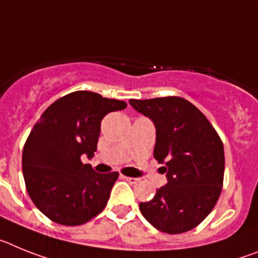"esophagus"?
<instances>
[{"label": "esophagus", "mask_w": 258, "mask_h": 258, "mask_svg": "<svg viewBox=\"0 0 258 258\" xmlns=\"http://www.w3.org/2000/svg\"><path fill=\"white\" fill-rule=\"evenodd\" d=\"M123 178L126 179L128 183H131V184H136V183H139V180H140L139 178H131V176H123Z\"/></svg>", "instance_id": "esophagus-1"}]
</instances>
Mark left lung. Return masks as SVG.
<instances>
[{"instance_id": "1", "label": "left lung", "mask_w": 258, "mask_h": 258, "mask_svg": "<svg viewBox=\"0 0 258 258\" xmlns=\"http://www.w3.org/2000/svg\"><path fill=\"white\" fill-rule=\"evenodd\" d=\"M130 104L153 120L154 158L165 165L169 180L151 201L140 203V212L162 232L189 231L209 216L222 191V140L207 116L185 98H132Z\"/></svg>"}]
</instances>
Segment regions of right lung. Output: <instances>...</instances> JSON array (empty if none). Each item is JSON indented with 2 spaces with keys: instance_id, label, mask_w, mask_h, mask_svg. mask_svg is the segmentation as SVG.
I'll return each instance as SVG.
<instances>
[{
  "instance_id": "add662e5",
  "label": "right lung",
  "mask_w": 258,
  "mask_h": 258,
  "mask_svg": "<svg viewBox=\"0 0 258 258\" xmlns=\"http://www.w3.org/2000/svg\"><path fill=\"white\" fill-rule=\"evenodd\" d=\"M126 107L124 101L76 91L58 98L35 123L22 169L31 200L50 221L84 225L105 209L119 172H96L82 156L97 151L102 118Z\"/></svg>"
}]
</instances>
